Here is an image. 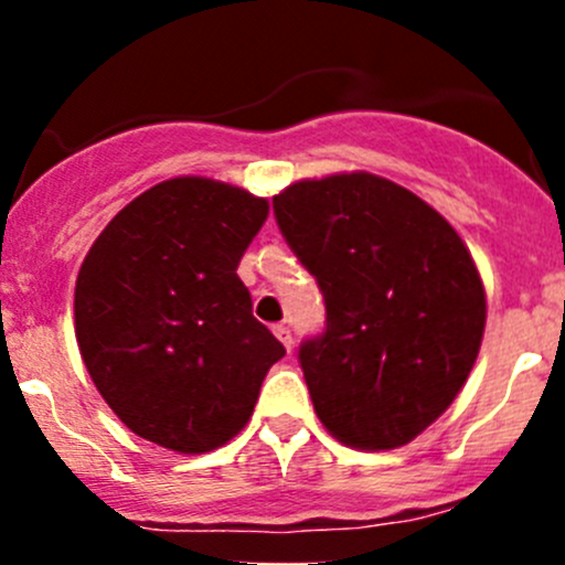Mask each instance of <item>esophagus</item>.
I'll return each instance as SVG.
<instances>
[{
  "label": "esophagus",
  "instance_id": "34e87169",
  "mask_svg": "<svg viewBox=\"0 0 565 565\" xmlns=\"http://www.w3.org/2000/svg\"><path fill=\"white\" fill-rule=\"evenodd\" d=\"M273 333L278 335V341H281V344L287 347V350H292V347H295V339H292V330H289L287 324H284V322L273 324Z\"/></svg>",
  "mask_w": 565,
  "mask_h": 565
}]
</instances>
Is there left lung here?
Wrapping results in <instances>:
<instances>
[{"mask_svg":"<svg viewBox=\"0 0 565 565\" xmlns=\"http://www.w3.org/2000/svg\"><path fill=\"white\" fill-rule=\"evenodd\" d=\"M273 215L324 300L300 341L311 402L335 440L388 451L440 418L481 347L487 298L454 226L366 172L303 180Z\"/></svg>","mask_w":565,"mask_h":565,"instance_id":"left-lung-1","label":"left lung"}]
</instances>
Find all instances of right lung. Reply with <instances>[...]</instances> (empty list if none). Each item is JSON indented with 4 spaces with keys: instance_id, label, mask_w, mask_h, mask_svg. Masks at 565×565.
Masks as SVG:
<instances>
[{
    "instance_id": "right-lung-1",
    "label": "right lung",
    "mask_w": 565,
    "mask_h": 565,
    "mask_svg": "<svg viewBox=\"0 0 565 565\" xmlns=\"http://www.w3.org/2000/svg\"><path fill=\"white\" fill-rule=\"evenodd\" d=\"M265 199L174 177L119 210L76 281L84 366L130 431L180 454L224 446L248 424L284 344L250 315L237 276Z\"/></svg>"
}]
</instances>
